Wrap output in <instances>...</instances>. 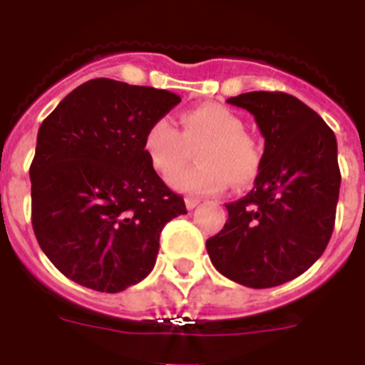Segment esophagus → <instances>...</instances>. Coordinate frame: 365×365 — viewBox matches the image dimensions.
Instances as JSON below:
<instances>
[{"label": "esophagus", "mask_w": 365, "mask_h": 365, "mask_svg": "<svg viewBox=\"0 0 365 365\" xmlns=\"http://www.w3.org/2000/svg\"><path fill=\"white\" fill-rule=\"evenodd\" d=\"M200 205V199L197 197H185V206H187V210H193L197 206Z\"/></svg>", "instance_id": "obj_1"}]
</instances>
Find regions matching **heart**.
I'll return each mask as SVG.
<instances>
[{
    "mask_svg": "<svg viewBox=\"0 0 365 365\" xmlns=\"http://www.w3.org/2000/svg\"><path fill=\"white\" fill-rule=\"evenodd\" d=\"M182 132L174 123L160 117L143 134V151L160 176H170L187 162L188 148L197 150L200 165L170 178L172 187L195 195L220 193L233 183L244 189L255 182L261 170L259 142L244 130L235 111L222 104L206 102L180 115Z\"/></svg>",
    "mask_w": 365,
    "mask_h": 365,
    "instance_id": "obj_1",
    "label": "heart"
}]
</instances>
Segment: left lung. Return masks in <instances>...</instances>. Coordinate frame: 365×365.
Returning <instances> with one entry per match:
<instances>
[{"instance_id": "left-lung-1", "label": "left lung", "mask_w": 365, "mask_h": 365, "mask_svg": "<svg viewBox=\"0 0 365 365\" xmlns=\"http://www.w3.org/2000/svg\"><path fill=\"white\" fill-rule=\"evenodd\" d=\"M254 115L265 138L259 176L206 240L223 277L248 288L294 280L324 254L335 225L341 172L334 130L286 93H244L227 100Z\"/></svg>"}]
</instances>
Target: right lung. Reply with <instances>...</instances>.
<instances>
[{
	"label": "right lung",
	"instance_id": "add662e5",
	"mask_svg": "<svg viewBox=\"0 0 365 365\" xmlns=\"http://www.w3.org/2000/svg\"><path fill=\"white\" fill-rule=\"evenodd\" d=\"M180 102L163 88L100 77L41 123L30 166L31 225L64 277L117 294L151 272L160 231L187 210L149 163L143 134Z\"/></svg>",
	"mask_w": 365,
	"mask_h": 365
}]
</instances>
